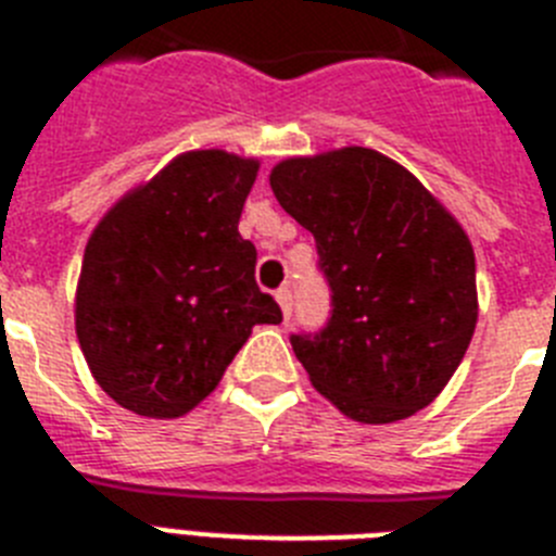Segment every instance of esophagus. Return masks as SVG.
I'll return each mask as SVG.
<instances>
[{"label":"esophagus","mask_w":556,"mask_h":556,"mask_svg":"<svg viewBox=\"0 0 556 556\" xmlns=\"http://www.w3.org/2000/svg\"><path fill=\"white\" fill-rule=\"evenodd\" d=\"M275 301H278V306H281L283 317H289V314H292V289L289 287L278 289V292H275Z\"/></svg>","instance_id":"34e87169"}]
</instances>
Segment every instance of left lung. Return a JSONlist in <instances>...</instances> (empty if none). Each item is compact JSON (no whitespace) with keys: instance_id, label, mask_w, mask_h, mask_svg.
<instances>
[{"instance_id":"left-lung-1","label":"left lung","mask_w":556,"mask_h":556,"mask_svg":"<svg viewBox=\"0 0 556 556\" xmlns=\"http://www.w3.org/2000/svg\"><path fill=\"white\" fill-rule=\"evenodd\" d=\"M275 198L317 244L331 312L289 337L317 392L358 424L429 406L476 328L468 236L404 166L367 147L289 159Z\"/></svg>"}]
</instances>
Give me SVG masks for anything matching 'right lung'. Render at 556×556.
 Returning <instances> with one entry per match:
<instances>
[{"label": "right lung", "mask_w": 556, "mask_h": 556, "mask_svg": "<svg viewBox=\"0 0 556 556\" xmlns=\"http://www.w3.org/2000/svg\"><path fill=\"white\" fill-rule=\"evenodd\" d=\"M258 164L194 150L113 205L88 239L77 339L125 409L180 417L219 384L253 326L281 323L239 233Z\"/></svg>", "instance_id": "obj_1"}]
</instances>
